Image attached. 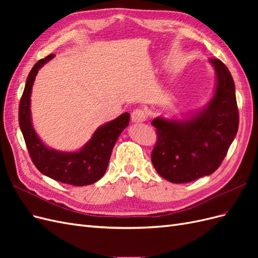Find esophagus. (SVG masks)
<instances>
[{"instance_id": "esophagus-1", "label": "esophagus", "mask_w": 258, "mask_h": 258, "mask_svg": "<svg viewBox=\"0 0 258 258\" xmlns=\"http://www.w3.org/2000/svg\"><path fill=\"white\" fill-rule=\"evenodd\" d=\"M131 119L135 122H143L147 119V113L143 108H136L131 114Z\"/></svg>"}]
</instances>
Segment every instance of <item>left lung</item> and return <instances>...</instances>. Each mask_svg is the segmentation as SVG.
<instances>
[{
	"mask_svg": "<svg viewBox=\"0 0 258 258\" xmlns=\"http://www.w3.org/2000/svg\"><path fill=\"white\" fill-rule=\"evenodd\" d=\"M216 72L214 97L204 112L188 120L156 118L157 141L152 152L156 171L167 181L188 183L221 166L239 127L235 83L223 62L210 59Z\"/></svg>",
	"mask_w": 258,
	"mask_h": 258,
	"instance_id": "8db88e82",
	"label": "left lung"
}]
</instances>
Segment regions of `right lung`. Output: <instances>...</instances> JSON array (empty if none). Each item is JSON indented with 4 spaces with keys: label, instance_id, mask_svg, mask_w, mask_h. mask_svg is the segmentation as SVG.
<instances>
[{
    "label": "right lung",
    "instance_id": "1",
    "mask_svg": "<svg viewBox=\"0 0 258 258\" xmlns=\"http://www.w3.org/2000/svg\"><path fill=\"white\" fill-rule=\"evenodd\" d=\"M52 58L53 54H49L38 60L29 73L19 103V126L30 158L38 171L64 184L89 185L99 181L104 175L113 147L122 130L129 124L130 115L123 113L116 119L100 127L90 141L79 152L62 153L46 147L37 138L31 123L30 97L38 69Z\"/></svg>",
    "mask_w": 258,
    "mask_h": 258
}]
</instances>
